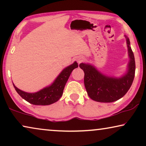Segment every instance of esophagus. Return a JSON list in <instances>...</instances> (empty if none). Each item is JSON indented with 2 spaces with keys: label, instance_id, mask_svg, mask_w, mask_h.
Returning <instances> with one entry per match:
<instances>
[{
  "label": "esophagus",
  "instance_id": "34e87169",
  "mask_svg": "<svg viewBox=\"0 0 146 146\" xmlns=\"http://www.w3.org/2000/svg\"><path fill=\"white\" fill-rule=\"evenodd\" d=\"M84 58L79 57V58H78L77 61H78V63H80V62H82L84 61Z\"/></svg>",
  "mask_w": 146,
  "mask_h": 146
}]
</instances>
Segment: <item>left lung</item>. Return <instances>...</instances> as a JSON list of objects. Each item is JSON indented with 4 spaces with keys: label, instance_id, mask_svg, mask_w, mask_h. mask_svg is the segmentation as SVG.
<instances>
[{
    "label": "left lung",
    "instance_id": "left-lung-1",
    "mask_svg": "<svg viewBox=\"0 0 146 146\" xmlns=\"http://www.w3.org/2000/svg\"><path fill=\"white\" fill-rule=\"evenodd\" d=\"M129 61L127 71L120 78L108 76L99 72L90 64L81 63L79 66L84 72V85L88 95L93 100L99 102H113L122 98L130 88L135 76L134 55L130 47V42L125 36Z\"/></svg>",
    "mask_w": 146,
    "mask_h": 146
}]
</instances>
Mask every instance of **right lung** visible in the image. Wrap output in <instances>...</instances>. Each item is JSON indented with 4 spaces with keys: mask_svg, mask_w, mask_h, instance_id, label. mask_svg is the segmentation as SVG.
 <instances>
[{
    "mask_svg": "<svg viewBox=\"0 0 146 146\" xmlns=\"http://www.w3.org/2000/svg\"><path fill=\"white\" fill-rule=\"evenodd\" d=\"M78 66L76 62L68 66L61 72L60 74L50 86L44 88L35 93H28L17 88L13 84L17 93L28 102L34 105L46 106L55 103L60 98L63 90L71 72Z\"/></svg>",
    "mask_w": 146,
    "mask_h": 146,
    "instance_id": "1",
    "label": "right lung"
}]
</instances>
